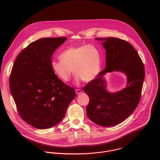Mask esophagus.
I'll return each instance as SVG.
<instances>
[{"label": "esophagus", "mask_w": 160, "mask_h": 160, "mask_svg": "<svg viewBox=\"0 0 160 160\" xmlns=\"http://www.w3.org/2000/svg\"><path fill=\"white\" fill-rule=\"evenodd\" d=\"M76 93H77L78 95H79V94H81V93L82 92V91L81 89H76Z\"/></svg>", "instance_id": "1"}]
</instances>
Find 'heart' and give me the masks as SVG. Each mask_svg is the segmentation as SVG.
Instances as JSON below:
<instances>
[{"mask_svg":"<svg viewBox=\"0 0 160 160\" xmlns=\"http://www.w3.org/2000/svg\"><path fill=\"white\" fill-rule=\"evenodd\" d=\"M60 60H53L51 68L63 81L67 82L73 72L76 82H91L98 75L101 68V53L93 45L71 47L60 55ZM73 70H72V69Z\"/></svg>","mask_w":160,"mask_h":160,"instance_id":"1","label":"heart"}]
</instances>
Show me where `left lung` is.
<instances>
[{
  "label": "left lung",
  "mask_w": 160,
  "mask_h": 160,
  "mask_svg": "<svg viewBox=\"0 0 160 160\" xmlns=\"http://www.w3.org/2000/svg\"><path fill=\"white\" fill-rule=\"evenodd\" d=\"M106 49V68L83 88L89 97L86 108L88 118L103 127L117 125L132 114L140 102L145 78L143 63L134 47L116 38H95ZM122 71L127 76V86L115 93L106 91L103 75Z\"/></svg>",
  "instance_id": "8db88e82"
}]
</instances>
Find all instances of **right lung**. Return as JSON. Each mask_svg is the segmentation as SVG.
<instances>
[{"label":"right lung","instance_id":"1","mask_svg":"<svg viewBox=\"0 0 160 160\" xmlns=\"http://www.w3.org/2000/svg\"><path fill=\"white\" fill-rule=\"evenodd\" d=\"M67 38H46L30 43L16 58L10 89L18 113L39 129L59 123L76 96L74 88L62 81L51 68L52 57Z\"/></svg>","mask_w":160,"mask_h":160}]
</instances>
